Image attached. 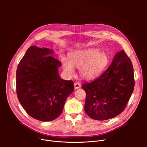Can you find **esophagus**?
Listing matches in <instances>:
<instances>
[{
    "label": "esophagus",
    "instance_id": "1",
    "mask_svg": "<svg viewBox=\"0 0 147 147\" xmlns=\"http://www.w3.org/2000/svg\"><path fill=\"white\" fill-rule=\"evenodd\" d=\"M80 87H81V85L79 83H78V82H75V83H74V88H75V89H78V88H79Z\"/></svg>",
    "mask_w": 147,
    "mask_h": 147
}]
</instances>
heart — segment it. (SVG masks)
<instances>
[{"instance_id":"heart-1","label":"heart","mask_w":147,"mask_h":147,"mask_svg":"<svg viewBox=\"0 0 147 147\" xmlns=\"http://www.w3.org/2000/svg\"><path fill=\"white\" fill-rule=\"evenodd\" d=\"M61 63L65 71L70 77L75 75L74 67L79 68L80 74L86 79H91L99 75L109 63L107 54L95 49H82L69 53V59L62 56Z\"/></svg>"}]
</instances>
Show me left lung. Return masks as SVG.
<instances>
[{
    "label": "left lung",
    "mask_w": 147,
    "mask_h": 147,
    "mask_svg": "<svg viewBox=\"0 0 147 147\" xmlns=\"http://www.w3.org/2000/svg\"><path fill=\"white\" fill-rule=\"evenodd\" d=\"M134 87L133 66L123 50L115 55L111 65L99 77L86 82L84 110L92 119L106 120L120 115Z\"/></svg>",
    "instance_id": "8db88e82"
}]
</instances>
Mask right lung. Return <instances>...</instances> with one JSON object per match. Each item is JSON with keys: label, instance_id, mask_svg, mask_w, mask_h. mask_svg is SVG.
Listing matches in <instances>:
<instances>
[{"label": "right lung", "instance_id": "obj_1", "mask_svg": "<svg viewBox=\"0 0 147 147\" xmlns=\"http://www.w3.org/2000/svg\"><path fill=\"white\" fill-rule=\"evenodd\" d=\"M52 49L30 47L16 71V91L20 103L32 118L52 121L63 109L67 97L74 91L71 80L60 78L61 63L52 56Z\"/></svg>", "mask_w": 147, "mask_h": 147}]
</instances>
